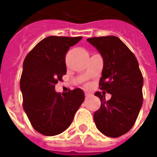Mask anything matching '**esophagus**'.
<instances>
[{
	"label": "esophagus",
	"instance_id": "esophagus-1",
	"mask_svg": "<svg viewBox=\"0 0 157 157\" xmlns=\"http://www.w3.org/2000/svg\"><path fill=\"white\" fill-rule=\"evenodd\" d=\"M85 96H86V97L87 98V97H89V96H91V94H88V93H86V94H85Z\"/></svg>",
	"mask_w": 157,
	"mask_h": 157
}]
</instances>
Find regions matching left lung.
<instances>
[{"instance_id": "1", "label": "left lung", "mask_w": 157, "mask_h": 157, "mask_svg": "<svg viewBox=\"0 0 157 157\" xmlns=\"http://www.w3.org/2000/svg\"><path fill=\"white\" fill-rule=\"evenodd\" d=\"M87 41L97 48L104 60L99 88L95 93L101 106L94 114L100 132L111 138L123 135L132 128L143 104V75L130 49L117 36L93 37ZM112 94L105 100L104 94Z\"/></svg>"}]
</instances>
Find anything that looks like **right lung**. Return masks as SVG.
Wrapping results in <instances>:
<instances>
[{"instance_id": "add662e5", "label": "right lung", "mask_w": 157, "mask_h": 157, "mask_svg": "<svg viewBox=\"0 0 157 157\" xmlns=\"http://www.w3.org/2000/svg\"><path fill=\"white\" fill-rule=\"evenodd\" d=\"M82 36H48L27 54L20 89L23 107L32 127L46 136L63 132L71 124L85 95L81 88L56 93L55 85L66 74L65 55Z\"/></svg>"}]
</instances>
